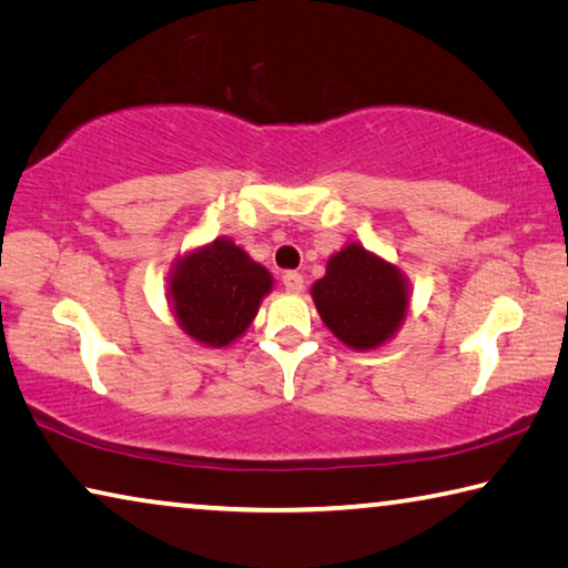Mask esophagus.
<instances>
[{
    "label": "esophagus",
    "instance_id": "obj_1",
    "mask_svg": "<svg viewBox=\"0 0 568 568\" xmlns=\"http://www.w3.org/2000/svg\"><path fill=\"white\" fill-rule=\"evenodd\" d=\"M282 284H284L286 292L300 294V292L304 290V276H302L300 272H286V274L282 276Z\"/></svg>",
    "mask_w": 568,
    "mask_h": 568
}]
</instances>
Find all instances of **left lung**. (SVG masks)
<instances>
[{"label": "left lung", "instance_id": "8db88e82", "mask_svg": "<svg viewBox=\"0 0 568 568\" xmlns=\"http://www.w3.org/2000/svg\"><path fill=\"white\" fill-rule=\"evenodd\" d=\"M322 322L352 349H375L399 329L410 290L397 266L347 244L327 262V274L312 286Z\"/></svg>", "mask_w": 568, "mask_h": 568}]
</instances>
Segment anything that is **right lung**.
<instances>
[{"label":"right lung","instance_id":"obj_1","mask_svg":"<svg viewBox=\"0 0 568 568\" xmlns=\"http://www.w3.org/2000/svg\"><path fill=\"white\" fill-rule=\"evenodd\" d=\"M272 282V274L251 262L244 248L216 239L173 266L169 278L173 314L191 339L226 347L254 322Z\"/></svg>","mask_w":568,"mask_h":568}]
</instances>
